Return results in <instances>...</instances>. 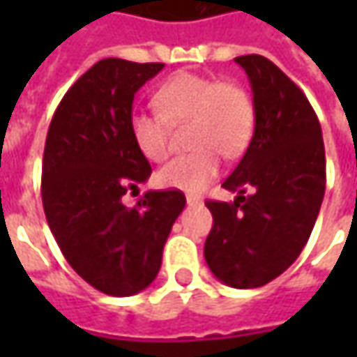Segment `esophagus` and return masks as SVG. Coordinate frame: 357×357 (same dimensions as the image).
<instances>
[{"mask_svg":"<svg viewBox=\"0 0 357 357\" xmlns=\"http://www.w3.org/2000/svg\"><path fill=\"white\" fill-rule=\"evenodd\" d=\"M186 202L192 206V204H202V200L199 199V197H192V195H186Z\"/></svg>","mask_w":357,"mask_h":357,"instance_id":"34e87169","label":"esophagus"}]
</instances>
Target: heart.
Segmentation results:
<instances>
[{
  "label": "heart",
  "mask_w": 357,
  "mask_h": 357,
  "mask_svg": "<svg viewBox=\"0 0 357 357\" xmlns=\"http://www.w3.org/2000/svg\"><path fill=\"white\" fill-rule=\"evenodd\" d=\"M157 115L135 113L129 121L130 141L151 162L171 153V130L188 125V155L172 158L157 172L158 186L200 192L220 169V155L240 157L256 125L252 97L230 81H214L195 73H178L155 93Z\"/></svg>",
  "instance_id": "b5f03b06"
}]
</instances>
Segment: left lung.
<instances>
[{"mask_svg": "<svg viewBox=\"0 0 357 357\" xmlns=\"http://www.w3.org/2000/svg\"><path fill=\"white\" fill-rule=\"evenodd\" d=\"M234 61L250 81L256 125L222 183L238 197L206 202L214 225L204 258L227 286L258 288L292 266L306 246L326 190V153L320 121L298 85L262 55ZM250 185L255 192L244 197Z\"/></svg>", "mask_w": 357, "mask_h": 357, "instance_id": "1", "label": "left lung"}]
</instances>
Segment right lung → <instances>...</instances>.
<instances>
[{
	"label": "right lung",
	"instance_id": "right-lung-1",
	"mask_svg": "<svg viewBox=\"0 0 357 357\" xmlns=\"http://www.w3.org/2000/svg\"><path fill=\"white\" fill-rule=\"evenodd\" d=\"M162 67L97 61L65 93L49 125L41 172L49 228L71 268L109 296L151 286L186 204L181 190H149L132 208L123 202L153 172L130 141L129 121L135 93Z\"/></svg>",
	"mask_w": 357,
	"mask_h": 357
}]
</instances>
